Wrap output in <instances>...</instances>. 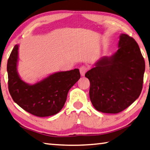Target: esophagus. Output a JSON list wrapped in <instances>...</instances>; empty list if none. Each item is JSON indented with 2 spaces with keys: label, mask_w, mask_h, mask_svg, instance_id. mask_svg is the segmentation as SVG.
Masks as SVG:
<instances>
[{
  "label": "esophagus",
  "mask_w": 150,
  "mask_h": 150,
  "mask_svg": "<svg viewBox=\"0 0 150 150\" xmlns=\"http://www.w3.org/2000/svg\"><path fill=\"white\" fill-rule=\"evenodd\" d=\"M79 70H80L81 75L82 76H84V74H85V73H86V71H87V68H86V67L83 66H81L80 67V69H79Z\"/></svg>",
  "instance_id": "esophagus-1"
}]
</instances>
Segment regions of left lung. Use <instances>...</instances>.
Returning a JSON list of instances; mask_svg holds the SVG:
<instances>
[{"instance_id": "obj_1", "label": "left lung", "mask_w": 150, "mask_h": 150, "mask_svg": "<svg viewBox=\"0 0 150 150\" xmlns=\"http://www.w3.org/2000/svg\"><path fill=\"white\" fill-rule=\"evenodd\" d=\"M118 49L101 57L85 77L90 83V98L99 112H122L139 98L142 89L145 62L136 41L121 34Z\"/></svg>"}]
</instances>
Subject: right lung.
I'll list each match as a JSON object with an SVG mask.
<instances>
[{"instance_id":"right-lung-1","label":"right lung","mask_w":150,"mask_h":150,"mask_svg":"<svg viewBox=\"0 0 150 150\" xmlns=\"http://www.w3.org/2000/svg\"><path fill=\"white\" fill-rule=\"evenodd\" d=\"M19 47L11 51L7 64L8 89L15 103L38 117L54 115L65 104L69 89L81 78L79 69L58 71L34 84L26 83L19 75Z\"/></svg>"}]
</instances>
